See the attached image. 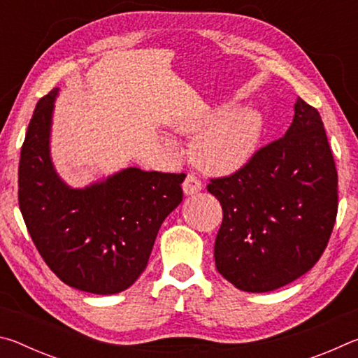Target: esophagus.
<instances>
[{
    "mask_svg": "<svg viewBox=\"0 0 358 358\" xmlns=\"http://www.w3.org/2000/svg\"><path fill=\"white\" fill-rule=\"evenodd\" d=\"M202 187H203L202 181L197 177H194V175H187L183 181V192L186 196H194V194L201 192Z\"/></svg>",
    "mask_w": 358,
    "mask_h": 358,
    "instance_id": "34e87169",
    "label": "esophagus"
}]
</instances>
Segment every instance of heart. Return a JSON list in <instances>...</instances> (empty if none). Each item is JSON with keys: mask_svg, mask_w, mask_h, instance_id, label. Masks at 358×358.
Returning <instances> with one entry per match:
<instances>
[{"mask_svg": "<svg viewBox=\"0 0 358 358\" xmlns=\"http://www.w3.org/2000/svg\"><path fill=\"white\" fill-rule=\"evenodd\" d=\"M172 128L183 136L198 134L192 141L191 153L202 171L227 175L240 171L256 155L265 120L252 107L199 108L175 120Z\"/></svg>", "mask_w": 358, "mask_h": 358, "instance_id": "b5f03b06", "label": "heart"}]
</instances>
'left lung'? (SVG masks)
Here are the masks:
<instances>
[{
    "mask_svg": "<svg viewBox=\"0 0 358 358\" xmlns=\"http://www.w3.org/2000/svg\"><path fill=\"white\" fill-rule=\"evenodd\" d=\"M208 192L222 207L215 262L229 282L260 294L310 271L338 211V173L319 112L296 98L284 137L238 172L211 180Z\"/></svg>",
    "mask_w": 358,
    "mask_h": 358,
    "instance_id": "obj_1",
    "label": "left lung"
}]
</instances>
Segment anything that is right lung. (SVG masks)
<instances>
[{
	"label": "right lung",
	"mask_w": 358,
	"mask_h": 358,
	"mask_svg": "<svg viewBox=\"0 0 358 358\" xmlns=\"http://www.w3.org/2000/svg\"><path fill=\"white\" fill-rule=\"evenodd\" d=\"M59 88L34 108L19 164V205L27 229L53 273L83 292L112 295L137 281L156 235L183 201L185 173L128 167L72 187L52 161Z\"/></svg>",
	"instance_id": "obj_1"
}]
</instances>
